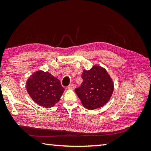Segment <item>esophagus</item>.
Here are the masks:
<instances>
[{
	"instance_id": "34e87169",
	"label": "esophagus",
	"mask_w": 151,
	"mask_h": 151,
	"mask_svg": "<svg viewBox=\"0 0 151 151\" xmlns=\"http://www.w3.org/2000/svg\"><path fill=\"white\" fill-rule=\"evenodd\" d=\"M75 87H76L75 84H70V85H69L68 86H67V88H68L69 89H74L75 88Z\"/></svg>"
}]
</instances>
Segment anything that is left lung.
<instances>
[{
    "instance_id": "1",
    "label": "left lung",
    "mask_w": 151,
    "mask_h": 151,
    "mask_svg": "<svg viewBox=\"0 0 151 151\" xmlns=\"http://www.w3.org/2000/svg\"><path fill=\"white\" fill-rule=\"evenodd\" d=\"M81 86L75 91L84 108L94 110L106 104L114 91V82L106 70L95 65L83 70Z\"/></svg>"
}]
</instances>
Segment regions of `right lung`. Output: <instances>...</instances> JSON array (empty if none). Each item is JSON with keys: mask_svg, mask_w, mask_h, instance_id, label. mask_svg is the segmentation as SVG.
I'll use <instances>...</instances> for the list:
<instances>
[{"mask_svg": "<svg viewBox=\"0 0 151 151\" xmlns=\"http://www.w3.org/2000/svg\"><path fill=\"white\" fill-rule=\"evenodd\" d=\"M26 86L32 99L38 105L47 108L54 106L60 101L65 90L58 79L43 70L33 73Z\"/></svg>", "mask_w": 151, "mask_h": 151, "instance_id": "add662e5", "label": "right lung"}]
</instances>
